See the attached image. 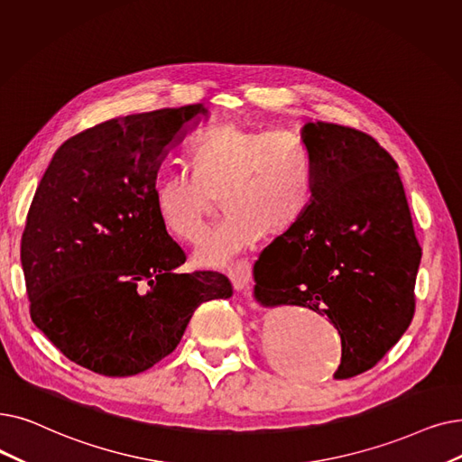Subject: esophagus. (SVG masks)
I'll use <instances>...</instances> for the list:
<instances>
[{
  "label": "esophagus",
  "mask_w": 462,
  "mask_h": 462,
  "mask_svg": "<svg viewBox=\"0 0 462 462\" xmlns=\"http://www.w3.org/2000/svg\"><path fill=\"white\" fill-rule=\"evenodd\" d=\"M228 277H230V281L234 283L236 291H244L247 287V283H249V277H251L249 263L237 264L234 270L228 272Z\"/></svg>",
  "instance_id": "obj_1"
}]
</instances>
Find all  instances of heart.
<instances>
[{
	"label": "heart",
	"instance_id": "1",
	"mask_svg": "<svg viewBox=\"0 0 462 462\" xmlns=\"http://www.w3.org/2000/svg\"><path fill=\"white\" fill-rule=\"evenodd\" d=\"M190 173L160 177L154 211L177 242L198 244L218 198L225 220L198 251V263L223 266L260 236L291 232L311 204L304 145L287 132L223 125L199 135L189 151Z\"/></svg>",
	"mask_w": 462,
	"mask_h": 462
}]
</instances>
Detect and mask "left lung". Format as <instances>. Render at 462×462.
Listing matches in <instances>:
<instances>
[{
	"label": "left lung",
	"mask_w": 462,
	"mask_h": 462,
	"mask_svg": "<svg viewBox=\"0 0 462 462\" xmlns=\"http://www.w3.org/2000/svg\"><path fill=\"white\" fill-rule=\"evenodd\" d=\"M311 204L260 253L254 298L328 317L342 337L336 379L375 366L415 311L420 247L398 164L365 132L308 123Z\"/></svg>",
	"instance_id": "obj_1"
}]
</instances>
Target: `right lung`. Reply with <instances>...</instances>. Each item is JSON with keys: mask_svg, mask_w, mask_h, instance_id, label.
I'll return each mask as SVG.
<instances>
[{"mask_svg": "<svg viewBox=\"0 0 462 462\" xmlns=\"http://www.w3.org/2000/svg\"><path fill=\"white\" fill-rule=\"evenodd\" d=\"M202 115L194 104L111 118L54 152L20 263L33 325L75 365L145 372L179 346L199 304L232 296L223 273H175L187 256L154 211L158 168Z\"/></svg>", "mask_w": 462, "mask_h": 462, "instance_id": "obj_1", "label": "right lung"}]
</instances>
